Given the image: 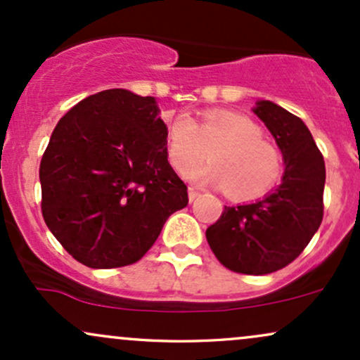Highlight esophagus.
<instances>
[{
  "mask_svg": "<svg viewBox=\"0 0 360 360\" xmlns=\"http://www.w3.org/2000/svg\"><path fill=\"white\" fill-rule=\"evenodd\" d=\"M188 196H189V201H195L200 196V191H198V189H195V188H189Z\"/></svg>",
  "mask_w": 360,
  "mask_h": 360,
  "instance_id": "obj_1",
  "label": "esophagus"
}]
</instances>
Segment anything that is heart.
Segmentation results:
<instances>
[{
    "label": "heart",
    "instance_id": "b5f03b06",
    "mask_svg": "<svg viewBox=\"0 0 360 360\" xmlns=\"http://www.w3.org/2000/svg\"><path fill=\"white\" fill-rule=\"evenodd\" d=\"M212 164L195 168L206 158ZM165 152L176 172L193 183L222 188L231 200L246 201L266 195L283 171L282 153L250 117L231 110H208L200 121L186 112L167 124Z\"/></svg>",
    "mask_w": 360,
    "mask_h": 360
}]
</instances>
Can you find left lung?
<instances>
[{"label": "left lung", "instance_id": "8db88e82", "mask_svg": "<svg viewBox=\"0 0 360 360\" xmlns=\"http://www.w3.org/2000/svg\"><path fill=\"white\" fill-rule=\"evenodd\" d=\"M255 114L282 150V184L251 205L225 207L207 229V240L220 263L236 274L266 275L294 262L323 220L325 160L306 124L270 101Z\"/></svg>", "mask_w": 360, "mask_h": 360}]
</instances>
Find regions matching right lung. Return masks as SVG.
<instances>
[{
	"label": "right lung",
	"mask_w": 360,
	"mask_h": 360,
	"mask_svg": "<svg viewBox=\"0 0 360 360\" xmlns=\"http://www.w3.org/2000/svg\"><path fill=\"white\" fill-rule=\"evenodd\" d=\"M165 131L155 98L122 89L94 94L59 120L39 169L41 210L77 262L105 270L136 263L186 207Z\"/></svg>",
	"instance_id": "right-lung-1"
}]
</instances>
